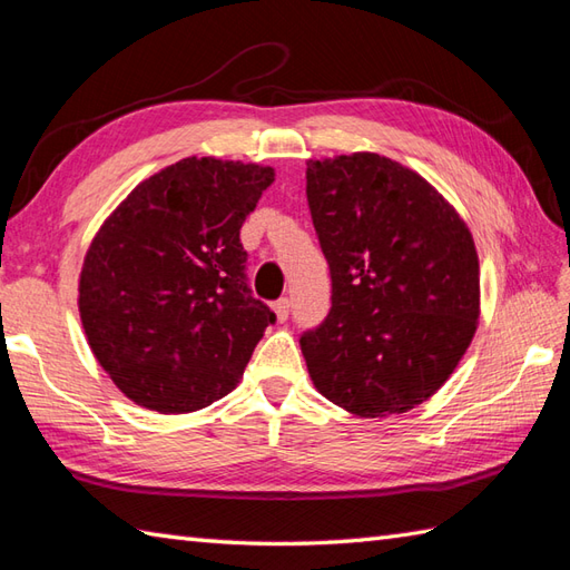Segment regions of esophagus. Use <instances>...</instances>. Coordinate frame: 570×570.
I'll return each instance as SVG.
<instances>
[{"label": "esophagus", "instance_id": "1", "mask_svg": "<svg viewBox=\"0 0 570 570\" xmlns=\"http://www.w3.org/2000/svg\"><path fill=\"white\" fill-rule=\"evenodd\" d=\"M288 308H292V301H288L286 296H282V298H278L276 304H274V313H276V318L282 321V323L288 318Z\"/></svg>", "mask_w": 570, "mask_h": 570}]
</instances>
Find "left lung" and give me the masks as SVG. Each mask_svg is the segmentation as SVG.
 <instances>
[{"label": "left lung", "mask_w": 570, "mask_h": 570, "mask_svg": "<svg viewBox=\"0 0 570 570\" xmlns=\"http://www.w3.org/2000/svg\"><path fill=\"white\" fill-rule=\"evenodd\" d=\"M331 311L301 335L316 390L357 416L404 414L465 355L480 316L475 242L419 174L380 154L308 161Z\"/></svg>", "instance_id": "1"}]
</instances>
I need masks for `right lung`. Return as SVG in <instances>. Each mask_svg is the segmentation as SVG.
Masks as SVG:
<instances>
[{"instance_id":"obj_1","label":"right lung","mask_w":570,"mask_h":570,"mask_svg":"<svg viewBox=\"0 0 570 570\" xmlns=\"http://www.w3.org/2000/svg\"><path fill=\"white\" fill-rule=\"evenodd\" d=\"M274 168L178 161L107 217L80 274V318L105 372L161 414L210 406L235 390L266 325L254 298L242 223Z\"/></svg>"}]
</instances>
